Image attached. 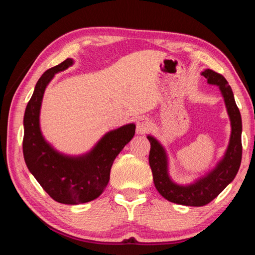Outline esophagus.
<instances>
[{
  "mask_svg": "<svg viewBox=\"0 0 255 255\" xmlns=\"http://www.w3.org/2000/svg\"><path fill=\"white\" fill-rule=\"evenodd\" d=\"M150 128V125L148 119L145 118H140L136 123V131L138 134H142L144 132H147Z\"/></svg>",
  "mask_w": 255,
  "mask_h": 255,
  "instance_id": "34e87169",
  "label": "esophagus"
}]
</instances>
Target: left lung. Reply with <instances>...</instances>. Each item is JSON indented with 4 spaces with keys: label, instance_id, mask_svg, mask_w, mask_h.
Segmentation results:
<instances>
[{
    "label": "left lung",
    "instance_id": "1",
    "mask_svg": "<svg viewBox=\"0 0 255 255\" xmlns=\"http://www.w3.org/2000/svg\"><path fill=\"white\" fill-rule=\"evenodd\" d=\"M202 74L207 79L209 84L219 86L231 121L230 143L224 159L219 162L217 167L207 176L200 178L192 185H177L173 183L167 175V162L164 149L153 137L148 136L151 144L149 164L152 171L155 188L162 196L172 203L185 206H197V207L209 204L224 191L229 183L234 181L239 171L242 158V122L232 90L224 75L217 73L214 70L207 69Z\"/></svg>",
    "mask_w": 255,
    "mask_h": 255
}]
</instances>
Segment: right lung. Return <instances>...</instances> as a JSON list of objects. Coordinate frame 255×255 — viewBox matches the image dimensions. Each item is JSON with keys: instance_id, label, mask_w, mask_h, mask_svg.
I'll use <instances>...</instances> for the list:
<instances>
[{"instance_id": "obj_1", "label": "right lung", "mask_w": 255, "mask_h": 255, "mask_svg": "<svg viewBox=\"0 0 255 255\" xmlns=\"http://www.w3.org/2000/svg\"><path fill=\"white\" fill-rule=\"evenodd\" d=\"M73 63L66 59L48 69L35 86L24 116L23 153L26 165L49 196L61 204H83L97 198L110 181L113 162L134 136L136 126L126 125L106 133L89 154L69 158L53 150L41 136L39 112L47 84L57 72Z\"/></svg>"}]
</instances>
